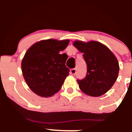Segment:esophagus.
<instances>
[{"label":"esophagus","instance_id":"34e87169","mask_svg":"<svg viewBox=\"0 0 132 132\" xmlns=\"http://www.w3.org/2000/svg\"><path fill=\"white\" fill-rule=\"evenodd\" d=\"M70 73L72 75H76V69H75V68L71 69Z\"/></svg>","mask_w":132,"mask_h":132}]
</instances>
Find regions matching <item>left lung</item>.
I'll return each instance as SVG.
<instances>
[{
    "mask_svg": "<svg viewBox=\"0 0 132 132\" xmlns=\"http://www.w3.org/2000/svg\"><path fill=\"white\" fill-rule=\"evenodd\" d=\"M73 46L84 54L87 64L85 78L77 80L79 89L92 97L106 93L116 81L119 72V64L114 54L97 41H76Z\"/></svg>",
    "mask_w": 132,
    "mask_h": 132,
    "instance_id": "obj_1",
    "label": "left lung"
}]
</instances>
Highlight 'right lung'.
<instances>
[{"label": "right lung", "instance_id": "obj_1", "mask_svg": "<svg viewBox=\"0 0 132 132\" xmlns=\"http://www.w3.org/2000/svg\"><path fill=\"white\" fill-rule=\"evenodd\" d=\"M68 43L69 40H43L27 51L22 71L26 84L35 94L49 97L60 91L70 70L65 64L68 55L59 53Z\"/></svg>", "mask_w": 132, "mask_h": 132}]
</instances>
